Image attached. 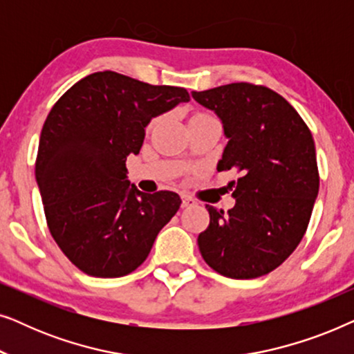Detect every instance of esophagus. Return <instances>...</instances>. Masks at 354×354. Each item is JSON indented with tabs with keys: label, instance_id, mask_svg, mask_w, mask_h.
Here are the masks:
<instances>
[{
	"label": "esophagus",
	"instance_id": "obj_1",
	"mask_svg": "<svg viewBox=\"0 0 354 354\" xmlns=\"http://www.w3.org/2000/svg\"><path fill=\"white\" fill-rule=\"evenodd\" d=\"M195 205H196V201L193 200L190 195H182V207H190Z\"/></svg>",
	"mask_w": 354,
	"mask_h": 354
}]
</instances>
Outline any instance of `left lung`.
I'll use <instances>...</instances> for the list:
<instances>
[{"label": "left lung", "mask_w": 354, "mask_h": 354, "mask_svg": "<svg viewBox=\"0 0 354 354\" xmlns=\"http://www.w3.org/2000/svg\"><path fill=\"white\" fill-rule=\"evenodd\" d=\"M224 124L229 143L217 171L235 169V206L206 205L209 225L198 235L203 259L230 279H256L279 268L306 234L319 192L311 130L283 96L236 82L192 91Z\"/></svg>", "instance_id": "8db88e82"}]
</instances>
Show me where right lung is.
<instances>
[{"mask_svg": "<svg viewBox=\"0 0 354 354\" xmlns=\"http://www.w3.org/2000/svg\"><path fill=\"white\" fill-rule=\"evenodd\" d=\"M185 101L190 95L180 86L104 71L77 82L51 108L35 177L51 236L82 272H133L178 211L177 193L130 187L125 161L140 153L149 120Z\"/></svg>", "mask_w": 354, "mask_h": 354, "instance_id": "right-lung-1", "label": "right lung"}]
</instances>
